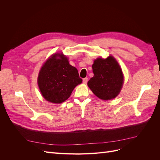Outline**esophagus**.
<instances>
[{
	"instance_id": "1",
	"label": "esophagus",
	"mask_w": 160,
	"mask_h": 160,
	"mask_svg": "<svg viewBox=\"0 0 160 160\" xmlns=\"http://www.w3.org/2000/svg\"><path fill=\"white\" fill-rule=\"evenodd\" d=\"M88 77H85V78H84V79H83V83L86 84L87 83H88Z\"/></svg>"
}]
</instances>
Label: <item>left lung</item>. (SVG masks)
Segmentation results:
<instances>
[{"label":"left lung","mask_w":160,"mask_h":160,"mask_svg":"<svg viewBox=\"0 0 160 160\" xmlns=\"http://www.w3.org/2000/svg\"><path fill=\"white\" fill-rule=\"evenodd\" d=\"M93 77L88 85L92 92L101 99L115 98L122 88L123 75L122 69L113 56L106 59L98 58L92 65Z\"/></svg>","instance_id":"left-lung-1"}]
</instances>
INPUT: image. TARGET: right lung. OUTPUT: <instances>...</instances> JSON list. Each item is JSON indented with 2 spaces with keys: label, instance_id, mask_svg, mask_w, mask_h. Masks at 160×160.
I'll use <instances>...</instances> for the list:
<instances>
[{
  "label": "right lung",
  "instance_id": "obj_1",
  "mask_svg": "<svg viewBox=\"0 0 160 160\" xmlns=\"http://www.w3.org/2000/svg\"><path fill=\"white\" fill-rule=\"evenodd\" d=\"M38 85L47 101L61 103L68 99L75 87L82 83L78 71L71 65L62 53H55L47 60L39 71Z\"/></svg>",
  "mask_w": 160,
  "mask_h": 160
}]
</instances>
